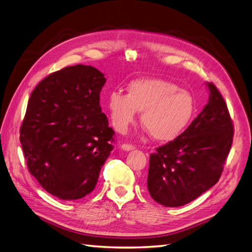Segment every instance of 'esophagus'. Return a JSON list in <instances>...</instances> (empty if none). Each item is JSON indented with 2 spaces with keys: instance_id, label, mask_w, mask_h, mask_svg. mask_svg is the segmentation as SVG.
Masks as SVG:
<instances>
[{
  "instance_id": "esophagus-1",
  "label": "esophagus",
  "mask_w": 252,
  "mask_h": 252,
  "mask_svg": "<svg viewBox=\"0 0 252 252\" xmlns=\"http://www.w3.org/2000/svg\"><path fill=\"white\" fill-rule=\"evenodd\" d=\"M122 149L125 150V151H131V150L135 149V145L124 143V144H122Z\"/></svg>"
}]
</instances>
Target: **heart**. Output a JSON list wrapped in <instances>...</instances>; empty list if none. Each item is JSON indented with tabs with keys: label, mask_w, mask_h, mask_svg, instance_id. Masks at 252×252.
<instances>
[{
	"label": "heart",
	"mask_w": 252,
	"mask_h": 252,
	"mask_svg": "<svg viewBox=\"0 0 252 252\" xmlns=\"http://www.w3.org/2000/svg\"><path fill=\"white\" fill-rule=\"evenodd\" d=\"M111 122L119 132H125L142 112L141 122L158 141L178 137L191 122L194 98L175 83L161 79H143L131 82L127 94L110 93L107 101Z\"/></svg>",
	"instance_id": "b5f03b06"
}]
</instances>
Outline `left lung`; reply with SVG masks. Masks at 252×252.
Returning <instances> with one entry per match:
<instances>
[{
	"label": "left lung",
	"instance_id": "1",
	"mask_svg": "<svg viewBox=\"0 0 252 252\" xmlns=\"http://www.w3.org/2000/svg\"><path fill=\"white\" fill-rule=\"evenodd\" d=\"M208 103L175 140L150 155L148 189L166 207L183 206L219 181L233 142L227 105L212 83Z\"/></svg>",
	"mask_w": 252,
	"mask_h": 252
}]
</instances>
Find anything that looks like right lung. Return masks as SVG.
Here are the masks:
<instances>
[{"mask_svg": "<svg viewBox=\"0 0 252 252\" xmlns=\"http://www.w3.org/2000/svg\"><path fill=\"white\" fill-rule=\"evenodd\" d=\"M104 75L92 65L66 66L37 84L20 127L31 175L63 200L93 192L113 150L114 130L100 107Z\"/></svg>", "mask_w": 252, "mask_h": 252, "instance_id": "1", "label": "right lung"}]
</instances>
